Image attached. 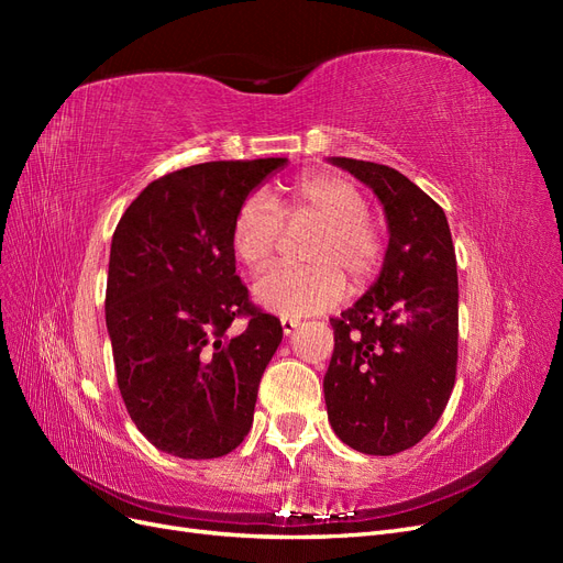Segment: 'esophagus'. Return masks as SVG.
Segmentation results:
<instances>
[{"instance_id":"34e87169","label":"esophagus","mask_w":563,"mask_h":563,"mask_svg":"<svg viewBox=\"0 0 563 563\" xmlns=\"http://www.w3.org/2000/svg\"><path fill=\"white\" fill-rule=\"evenodd\" d=\"M298 319H288V317H282V331H284V335H291L294 331H296V327H298Z\"/></svg>"}]
</instances>
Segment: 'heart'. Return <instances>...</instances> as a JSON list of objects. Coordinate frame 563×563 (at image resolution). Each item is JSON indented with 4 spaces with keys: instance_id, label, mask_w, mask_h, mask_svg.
<instances>
[{
    "instance_id": "heart-1",
    "label": "heart",
    "mask_w": 563,
    "mask_h": 563,
    "mask_svg": "<svg viewBox=\"0 0 563 563\" xmlns=\"http://www.w3.org/2000/svg\"><path fill=\"white\" fill-rule=\"evenodd\" d=\"M317 223L302 258L310 265L277 267L253 286L261 308L282 317L327 312L354 291L378 279L385 263V234L368 218V199L338 174H302L284 187L275 203L263 192L249 195L232 218L230 246L249 272L275 261L284 223Z\"/></svg>"
}]
</instances>
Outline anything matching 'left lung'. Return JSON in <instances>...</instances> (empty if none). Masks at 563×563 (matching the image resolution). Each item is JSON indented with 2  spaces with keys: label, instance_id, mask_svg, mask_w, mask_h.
<instances>
[{
  "label": "left lung",
  "instance_id": "left-lung-1",
  "mask_svg": "<svg viewBox=\"0 0 563 563\" xmlns=\"http://www.w3.org/2000/svg\"><path fill=\"white\" fill-rule=\"evenodd\" d=\"M383 201L389 246L378 282L331 319L323 397L354 451L395 455L444 413L457 366V267L444 209L385 164L333 157Z\"/></svg>",
  "mask_w": 563,
  "mask_h": 563
}]
</instances>
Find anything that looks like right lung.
I'll use <instances>...</instances> for the list:
<instances>
[{
  "instance_id": "obj_1",
  "label": "right lung",
  "mask_w": 563,
  "mask_h": 563,
  "mask_svg": "<svg viewBox=\"0 0 563 563\" xmlns=\"http://www.w3.org/2000/svg\"><path fill=\"white\" fill-rule=\"evenodd\" d=\"M284 164L207 162L166 174L131 201L112 234L106 321L117 385L159 451L220 457L251 430L284 331L249 300L230 230L253 187Z\"/></svg>"
}]
</instances>
